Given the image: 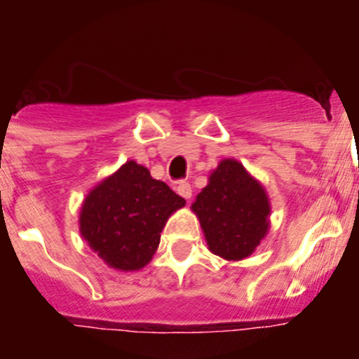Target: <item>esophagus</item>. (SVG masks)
I'll return each mask as SVG.
<instances>
[{
  "mask_svg": "<svg viewBox=\"0 0 359 359\" xmlns=\"http://www.w3.org/2000/svg\"><path fill=\"white\" fill-rule=\"evenodd\" d=\"M175 191L180 194V196L186 198V200H189V198L193 196V187H191V184L186 182V180H180V182H177Z\"/></svg>",
  "mask_w": 359,
  "mask_h": 359,
  "instance_id": "esophagus-1",
  "label": "esophagus"
}]
</instances>
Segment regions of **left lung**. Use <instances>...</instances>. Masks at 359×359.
<instances>
[{
  "instance_id": "1",
  "label": "left lung",
  "mask_w": 359,
  "mask_h": 359,
  "mask_svg": "<svg viewBox=\"0 0 359 359\" xmlns=\"http://www.w3.org/2000/svg\"><path fill=\"white\" fill-rule=\"evenodd\" d=\"M210 252L226 260L252 255L269 231L266 189L236 159H222L191 205Z\"/></svg>"
}]
</instances>
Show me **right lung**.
I'll return each instance as SVG.
<instances>
[{"instance_id": "1", "label": "right lung", "mask_w": 359, "mask_h": 359, "mask_svg": "<svg viewBox=\"0 0 359 359\" xmlns=\"http://www.w3.org/2000/svg\"><path fill=\"white\" fill-rule=\"evenodd\" d=\"M184 205L146 166L126 161L86 194L79 233L112 269L139 271L153 259L168 217Z\"/></svg>"}]
</instances>
